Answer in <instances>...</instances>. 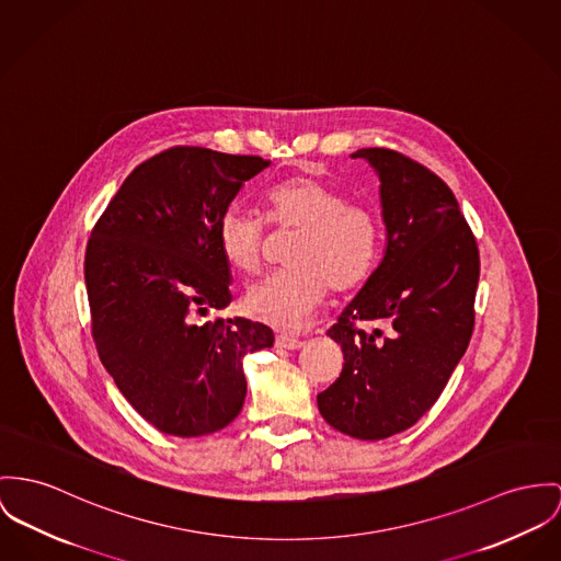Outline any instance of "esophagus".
<instances>
[{
  "label": "esophagus",
  "instance_id": "34e87169",
  "mask_svg": "<svg viewBox=\"0 0 561 561\" xmlns=\"http://www.w3.org/2000/svg\"><path fill=\"white\" fill-rule=\"evenodd\" d=\"M275 344L279 345V347H286V350H299L302 342L297 335H293V333H279V335L275 337Z\"/></svg>",
  "mask_w": 561,
  "mask_h": 561
}]
</instances>
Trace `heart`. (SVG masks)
<instances>
[{"label": "heart", "instance_id": "obj_1", "mask_svg": "<svg viewBox=\"0 0 561 561\" xmlns=\"http://www.w3.org/2000/svg\"><path fill=\"white\" fill-rule=\"evenodd\" d=\"M266 217L277 230H299L290 250L293 268L254 284L248 311L277 329H297L324 302L329 288L350 293L374 273L382 248V221L374 207L347 201L318 176L295 174L264 194ZM266 221L228 207L217 221V243L230 266L256 275L264 266Z\"/></svg>", "mask_w": 561, "mask_h": 561}]
</instances>
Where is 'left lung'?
<instances>
[{
    "instance_id": "left-lung-1",
    "label": "left lung",
    "mask_w": 561,
    "mask_h": 561,
    "mask_svg": "<svg viewBox=\"0 0 561 561\" xmlns=\"http://www.w3.org/2000/svg\"><path fill=\"white\" fill-rule=\"evenodd\" d=\"M380 176L387 252L327 335L344 369L318 394L324 421L356 439L410 430L437 401L474 331L480 256L453 190L416 160L358 149ZM382 321L389 333L367 334Z\"/></svg>"
}]
</instances>
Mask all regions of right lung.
Listing matches in <instances>:
<instances>
[{"label": "right lung", "mask_w": 561, "mask_h": 561, "mask_svg": "<svg viewBox=\"0 0 561 561\" xmlns=\"http://www.w3.org/2000/svg\"><path fill=\"white\" fill-rule=\"evenodd\" d=\"M268 164L171 147L128 174L91 230L93 344L129 405L162 433L196 437L232 423L248 392L243 356L273 345V331L245 318L194 322L232 299L217 221Z\"/></svg>", "instance_id": "add662e5"}]
</instances>
